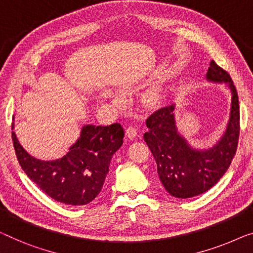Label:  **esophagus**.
I'll return each instance as SVG.
<instances>
[{
  "label": "esophagus",
  "instance_id": "esophagus-1",
  "mask_svg": "<svg viewBox=\"0 0 253 253\" xmlns=\"http://www.w3.org/2000/svg\"><path fill=\"white\" fill-rule=\"evenodd\" d=\"M137 131H138L137 126H129L126 127V135L130 139H133L135 137V134H137Z\"/></svg>",
  "mask_w": 253,
  "mask_h": 253
}]
</instances>
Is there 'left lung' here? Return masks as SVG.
Wrapping results in <instances>:
<instances>
[{
	"instance_id": "8db88e82",
	"label": "left lung",
	"mask_w": 253,
	"mask_h": 253,
	"mask_svg": "<svg viewBox=\"0 0 253 253\" xmlns=\"http://www.w3.org/2000/svg\"><path fill=\"white\" fill-rule=\"evenodd\" d=\"M207 81L226 83L232 94L229 120L217 144L210 148H194L178 132L175 105L157 109L146 120V144L156 161L157 174L163 187L178 199L206 193L220 180L236 153L240 135V106L235 85L228 73L211 60Z\"/></svg>"
}]
</instances>
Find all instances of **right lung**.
I'll list each match as a JSON object with an SVG mask.
<instances>
[{
  "instance_id": "right-lung-1",
  "label": "right lung",
  "mask_w": 253,
  "mask_h": 253,
  "mask_svg": "<svg viewBox=\"0 0 253 253\" xmlns=\"http://www.w3.org/2000/svg\"><path fill=\"white\" fill-rule=\"evenodd\" d=\"M11 129H14L13 123ZM123 137V126L119 123L107 126L87 124L65 156L41 161L25 151L12 131L17 159L27 177L51 199L68 206H85L96 199Z\"/></svg>"
}]
</instances>
